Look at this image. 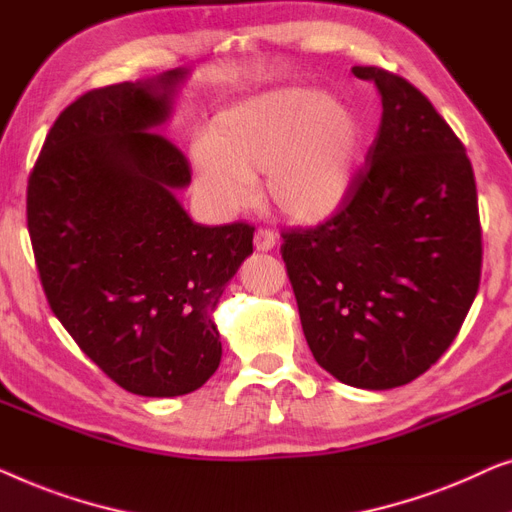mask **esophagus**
Returning <instances> with one entry per match:
<instances>
[{
	"mask_svg": "<svg viewBox=\"0 0 512 512\" xmlns=\"http://www.w3.org/2000/svg\"><path fill=\"white\" fill-rule=\"evenodd\" d=\"M255 248L257 253H269V250L276 248V234L269 232V229H257L255 232Z\"/></svg>",
	"mask_w": 512,
	"mask_h": 512,
	"instance_id": "1",
	"label": "esophagus"
}]
</instances>
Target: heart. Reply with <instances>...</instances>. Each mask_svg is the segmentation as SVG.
I'll use <instances>...</instances> for the list:
<instances>
[{
  "instance_id": "1",
  "label": "heart",
  "mask_w": 512,
  "mask_h": 512,
  "mask_svg": "<svg viewBox=\"0 0 512 512\" xmlns=\"http://www.w3.org/2000/svg\"><path fill=\"white\" fill-rule=\"evenodd\" d=\"M364 125L343 99L306 85H280L220 111L192 150L204 197L236 213L264 197L297 225H320L341 211L357 183Z\"/></svg>"
}]
</instances>
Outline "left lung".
Instances as JSON below:
<instances>
[{
  "label": "left lung",
  "mask_w": 512,
  "mask_h": 512,
  "mask_svg": "<svg viewBox=\"0 0 512 512\" xmlns=\"http://www.w3.org/2000/svg\"><path fill=\"white\" fill-rule=\"evenodd\" d=\"M383 102L376 141L334 218L283 234L315 362L359 390L422 376L455 341L480 285L482 236L462 141L420 90L352 67Z\"/></svg>",
  "instance_id": "8db88e82"
}]
</instances>
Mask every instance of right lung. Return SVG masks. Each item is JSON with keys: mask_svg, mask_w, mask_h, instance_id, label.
<instances>
[{"mask_svg": "<svg viewBox=\"0 0 512 512\" xmlns=\"http://www.w3.org/2000/svg\"><path fill=\"white\" fill-rule=\"evenodd\" d=\"M190 71L92 90L50 127L27 185L48 304L127 392L181 397L220 366L213 313L255 229L206 227L178 199L190 167L164 125Z\"/></svg>", "mask_w": 512, "mask_h": 512, "instance_id": "right-lung-1", "label": "right lung"}]
</instances>
